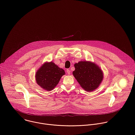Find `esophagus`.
Listing matches in <instances>:
<instances>
[{
  "instance_id": "1",
  "label": "esophagus",
  "mask_w": 135,
  "mask_h": 135,
  "mask_svg": "<svg viewBox=\"0 0 135 135\" xmlns=\"http://www.w3.org/2000/svg\"><path fill=\"white\" fill-rule=\"evenodd\" d=\"M66 71H67V73L68 74V75H69V74H70V70H69V69H67V70H66Z\"/></svg>"
}]
</instances>
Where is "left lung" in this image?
<instances>
[{
	"label": "left lung",
	"instance_id": "8db88e82",
	"mask_svg": "<svg viewBox=\"0 0 135 135\" xmlns=\"http://www.w3.org/2000/svg\"><path fill=\"white\" fill-rule=\"evenodd\" d=\"M74 66L73 75L83 89L91 92L99 86L103 74L97 65L89 61H80Z\"/></svg>",
	"mask_w": 135,
	"mask_h": 135
}]
</instances>
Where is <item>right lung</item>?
Returning <instances> with one entry per match:
<instances>
[{"instance_id": "obj_1", "label": "right lung", "mask_w": 135, "mask_h": 135, "mask_svg": "<svg viewBox=\"0 0 135 135\" xmlns=\"http://www.w3.org/2000/svg\"><path fill=\"white\" fill-rule=\"evenodd\" d=\"M65 70L60 68L53 62L45 63L36 74L37 83L44 90L51 91L58 84Z\"/></svg>"}]
</instances>
